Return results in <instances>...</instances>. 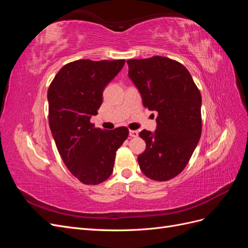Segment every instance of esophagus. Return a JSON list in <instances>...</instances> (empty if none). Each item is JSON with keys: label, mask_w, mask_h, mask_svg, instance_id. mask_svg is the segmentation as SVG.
Wrapping results in <instances>:
<instances>
[{"label": "esophagus", "mask_w": 248, "mask_h": 248, "mask_svg": "<svg viewBox=\"0 0 248 248\" xmlns=\"http://www.w3.org/2000/svg\"><path fill=\"white\" fill-rule=\"evenodd\" d=\"M129 136H130L131 138H137V137L139 136V132H138L137 130H130V131H129Z\"/></svg>", "instance_id": "34e87169"}]
</instances>
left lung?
<instances>
[{
	"label": "left lung",
	"instance_id": "left-lung-1",
	"mask_svg": "<svg viewBox=\"0 0 248 248\" xmlns=\"http://www.w3.org/2000/svg\"><path fill=\"white\" fill-rule=\"evenodd\" d=\"M127 64L144 107L158 112L155 132H140L146 141L138 157L140 168L150 179L168 181L185 169L200 140L201 92L189 71L175 60L154 56Z\"/></svg>",
	"mask_w": 248,
	"mask_h": 248
}]
</instances>
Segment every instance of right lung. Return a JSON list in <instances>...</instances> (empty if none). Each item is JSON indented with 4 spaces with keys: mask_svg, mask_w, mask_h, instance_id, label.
Here are the masks:
<instances>
[{
    "mask_svg": "<svg viewBox=\"0 0 248 248\" xmlns=\"http://www.w3.org/2000/svg\"><path fill=\"white\" fill-rule=\"evenodd\" d=\"M124 64L78 60L63 66L48 88V122L57 149L71 174L87 185L109 178L116 151L128 137L124 126L102 130L90 122L98 114L104 88Z\"/></svg>",
    "mask_w": 248,
    "mask_h": 248,
    "instance_id": "obj_1",
    "label": "right lung"
}]
</instances>
